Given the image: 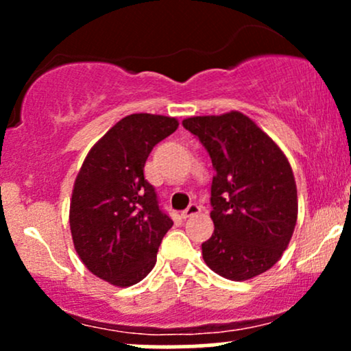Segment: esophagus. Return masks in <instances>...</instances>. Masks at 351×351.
<instances>
[{"mask_svg":"<svg viewBox=\"0 0 351 351\" xmlns=\"http://www.w3.org/2000/svg\"><path fill=\"white\" fill-rule=\"evenodd\" d=\"M199 213H201V208L196 203H193V204H189L184 211H181V217H183V219H186V217L196 216V215H199Z\"/></svg>","mask_w":351,"mask_h":351,"instance_id":"obj_1","label":"esophagus"}]
</instances>
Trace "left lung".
Segmentation results:
<instances>
[{
    "label": "left lung",
    "mask_w": 351,
    "mask_h": 351,
    "mask_svg": "<svg viewBox=\"0 0 351 351\" xmlns=\"http://www.w3.org/2000/svg\"><path fill=\"white\" fill-rule=\"evenodd\" d=\"M183 127L199 138L216 175L211 184L215 232L201 244L211 271L249 280L269 271L291 243L297 186L287 156L241 112L189 117Z\"/></svg>",
    "instance_id": "8db88e82"
}]
</instances>
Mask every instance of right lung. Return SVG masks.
<instances>
[{
	"label": "right lung",
	"mask_w": 351,
	"mask_h": 351,
	"mask_svg": "<svg viewBox=\"0 0 351 351\" xmlns=\"http://www.w3.org/2000/svg\"><path fill=\"white\" fill-rule=\"evenodd\" d=\"M178 125L165 115L123 117L90 148L77 173L69 209L74 247L88 271L117 287L150 274L173 226L143 168L153 147Z\"/></svg>",
	"instance_id": "right-lung-1"
}]
</instances>
